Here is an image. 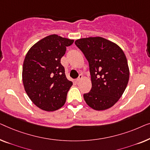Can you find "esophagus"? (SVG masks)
Returning <instances> with one entry per match:
<instances>
[{
	"mask_svg": "<svg viewBox=\"0 0 150 150\" xmlns=\"http://www.w3.org/2000/svg\"><path fill=\"white\" fill-rule=\"evenodd\" d=\"M82 78H83V75H82L81 74H80L79 75V77H78V78L77 79H76V81L77 82H78V81H79L80 80H81Z\"/></svg>",
	"mask_w": 150,
	"mask_h": 150,
	"instance_id": "obj_1",
	"label": "esophagus"
}]
</instances>
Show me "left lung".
<instances>
[{"label":"left lung","instance_id":"obj_1","mask_svg":"<svg viewBox=\"0 0 150 150\" xmlns=\"http://www.w3.org/2000/svg\"><path fill=\"white\" fill-rule=\"evenodd\" d=\"M75 44L89 63L92 88L83 94L84 100L95 110L110 108L123 94L129 80L125 54L117 44L100 37L77 39Z\"/></svg>","mask_w":150,"mask_h":150}]
</instances>
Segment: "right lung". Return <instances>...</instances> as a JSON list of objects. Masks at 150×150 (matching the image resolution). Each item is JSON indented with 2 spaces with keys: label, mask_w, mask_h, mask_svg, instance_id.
Here are the masks:
<instances>
[{
  "label": "right lung",
  "mask_w": 150,
  "mask_h": 150,
  "mask_svg": "<svg viewBox=\"0 0 150 150\" xmlns=\"http://www.w3.org/2000/svg\"><path fill=\"white\" fill-rule=\"evenodd\" d=\"M73 42L52 35L35 43L26 55L22 69L25 91L34 104L43 110L56 111L66 102L73 82L66 77L60 59Z\"/></svg>",
  "instance_id": "obj_1"
}]
</instances>
